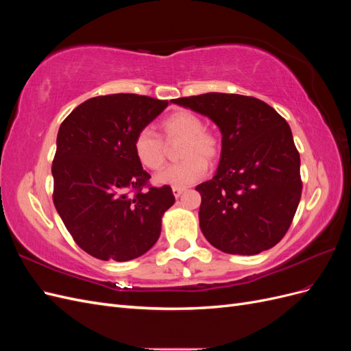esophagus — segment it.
<instances>
[{
  "label": "esophagus",
  "mask_w": 351,
  "mask_h": 351,
  "mask_svg": "<svg viewBox=\"0 0 351 351\" xmlns=\"http://www.w3.org/2000/svg\"><path fill=\"white\" fill-rule=\"evenodd\" d=\"M184 192H186L184 187H173V193L176 197H180Z\"/></svg>",
  "instance_id": "1"
}]
</instances>
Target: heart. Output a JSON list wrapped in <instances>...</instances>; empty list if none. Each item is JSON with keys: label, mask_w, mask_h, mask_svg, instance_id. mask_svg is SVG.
Returning <instances> with one entry per match:
<instances>
[{"label": "heart", "mask_w": 351, "mask_h": 351, "mask_svg": "<svg viewBox=\"0 0 351 351\" xmlns=\"http://www.w3.org/2000/svg\"><path fill=\"white\" fill-rule=\"evenodd\" d=\"M161 129L167 141L183 139L180 156L182 162L168 165L158 173L155 182L162 186L186 187L200 177L208 169V161L215 159L219 154V141L215 133L204 129V123L190 111H177L169 114L161 121ZM134 154L139 162L149 168L159 169L165 162V145L154 130L142 129L134 137Z\"/></svg>", "instance_id": "1"}]
</instances>
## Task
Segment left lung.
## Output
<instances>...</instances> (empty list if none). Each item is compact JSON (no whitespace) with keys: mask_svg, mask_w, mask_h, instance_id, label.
I'll return each instance as SVG.
<instances>
[{"mask_svg":"<svg viewBox=\"0 0 351 351\" xmlns=\"http://www.w3.org/2000/svg\"><path fill=\"white\" fill-rule=\"evenodd\" d=\"M214 121L222 134L215 176L196 187L199 224L212 246L258 254L290 228L302 196L300 155L289 123L263 101L210 92L173 99Z\"/></svg>","mask_w":351,"mask_h":351,"instance_id":"8db88e82","label":"left lung"}]
</instances>
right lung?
Masks as SVG:
<instances>
[{
    "label": "right lung",
    "instance_id": "obj_1",
    "mask_svg": "<svg viewBox=\"0 0 351 351\" xmlns=\"http://www.w3.org/2000/svg\"><path fill=\"white\" fill-rule=\"evenodd\" d=\"M167 107L134 93L105 95L80 104L60 125L52 199L73 240L93 258L136 259L161 234L176 197L169 186H145L151 176L133 143Z\"/></svg>",
    "mask_w": 351,
    "mask_h": 351
}]
</instances>
